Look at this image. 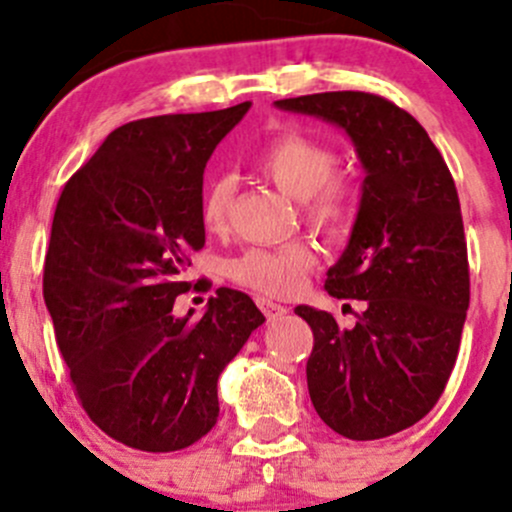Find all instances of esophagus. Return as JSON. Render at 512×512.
I'll list each match as a JSON object with an SVG mask.
<instances>
[{"mask_svg": "<svg viewBox=\"0 0 512 512\" xmlns=\"http://www.w3.org/2000/svg\"><path fill=\"white\" fill-rule=\"evenodd\" d=\"M257 304H260L262 314H265L270 322H275V319H282L289 312L287 307H282V304H277V302H270V299H257Z\"/></svg>", "mask_w": 512, "mask_h": 512, "instance_id": "1", "label": "esophagus"}]
</instances>
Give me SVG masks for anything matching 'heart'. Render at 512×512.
<instances>
[{
  "label": "heart",
  "instance_id": "heart-1",
  "mask_svg": "<svg viewBox=\"0 0 512 512\" xmlns=\"http://www.w3.org/2000/svg\"><path fill=\"white\" fill-rule=\"evenodd\" d=\"M255 168L287 195L299 200L309 223L339 230L354 208V183L339 173L337 156L327 143L304 133L285 131L272 136L255 153ZM235 183L227 175L208 180L200 198V223L208 232H223L230 218ZM317 262L309 242L282 247H250L227 262V277L262 297H289L302 287Z\"/></svg>",
  "mask_w": 512,
  "mask_h": 512
}]
</instances>
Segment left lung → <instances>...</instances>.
<instances>
[{"label": "left lung", "instance_id": "8db88e82", "mask_svg": "<svg viewBox=\"0 0 512 512\" xmlns=\"http://www.w3.org/2000/svg\"><path fill=\"white\" fill-rule=\"evenodd\" d=\"M277 108L337 123L352 138L364 185L327 292L364 299L352 329L299 304L312 327L307 386L339 436L374 441L414 426L448 384L471 302L468 247L453 175L411 113L364 91L282 98Z\"/></svg>", "mask_w": 512, "mask_h": 512}]
</instances>
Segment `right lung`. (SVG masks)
Returning a JSON list of instances; mask_svg holds the SVG:
<instances>
[{"mask_svg": "<svg viewBox=\"0 0 512 512\" xmlns=\"http://www.w3.org/2000/svg\"><path fill=\"white\" fill-rule=\"evenodd\" d=\"M247 108L126 123L56 203L44 260L56 344L91 421L138 451H180L215 426L218 376L265 322L230 287L215 289L198 322L173 317L193 287L190 255L205 245V163Z\"/></svg>", "mask_w": 512, "mask_h": 512, "instance_id": "obj_1", "label": "right lung"}]
</instances>
